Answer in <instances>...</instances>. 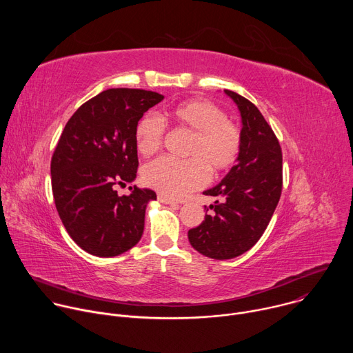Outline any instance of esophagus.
Segmentation results:
<instances>
[{"label":"esophagus","instance_id":"obj_1","mask_svg":"<svg viewBox=\"0 0 353 353\" xmlns=\"http://www.w3.org/2000/svg\"><path fill=\"white\" fill-rule=\"evenodd\" d=\"M158 199L161 201L162 204H168V205H177V204H179L177 201H174V199H172V198H169V196H166V195H163V194H159V195H158Z\"/></svg>","mask_w":353,"mask_h":353}]
</instances>
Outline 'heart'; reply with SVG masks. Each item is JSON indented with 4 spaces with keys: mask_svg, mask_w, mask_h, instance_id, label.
I'll list each match as a JSON object with an SVG mask.
<instances>
[{
    "mask_svg": "<svg viewBox=\"0 0 353 353\" xmlns=\"http://www.w3.org/2000/svg\"><path fill=\"white\" fill-rule=\"evenodd\" d=\"M165 117L173 127L191 134L184 152L187 161L161 158L150 162L142 172L146 185L168 196H184L205 184L208 172L218 177L236 165L241 152V131L211 100H184L168 109ZM134 138L138 152L150 157L163 143V128L158 119L146 114L137 123Z\"/></svg>",
    "mask_w": 353,
    "mask_h": 353,
    "instance_id": "heart-1",
    "label": "heart"
}]
</instances>
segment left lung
Segmentation results:
<instances>
[{"mask_svg":"<svg viewBox=\"0 0 353 353\" xmlns=\"http://www.w3.org/2000/svg\"><path fill=\"white\" fill-rule=\"evenodd\" d=\"M225 93L241 116V152L222 181L204 191L216 198L211 214L188 230L191 245L215 260L241 256L260 240L282 192V150L272 128L250 100L228 89Z\"/></svg>","mask_w":353,"mask_h":353,"instance_id":"left-lung-1","label":"left lung"}]
</instances>
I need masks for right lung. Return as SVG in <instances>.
Instances as JSON below:
<instances>
[{
	"label": "right lung",
	"mask_w": 353,
	"mask_h": 353,
	"mask_svg": "<svg viewBox=\"0 0 353 353\" xmlns=\"http://www.w3.org/2000/svg\"><path fill=\"white\" fill-rule=\"evenodd\" d=\"M163 100L143 89L100 92L68 120L52 158V188L60 219L71 239L96 257H116L143 233L145 210L157 192L116 185L137 177L134 130L139 119Z\"/></svg>",
	"instance_id": "1"
}]
</instances>
